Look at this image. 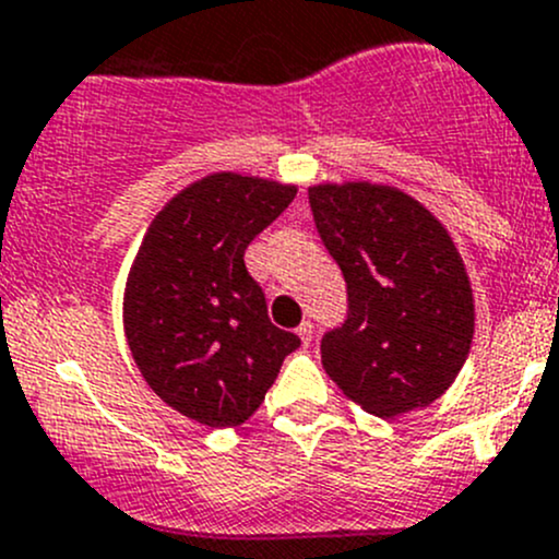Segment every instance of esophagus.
<instances>
[{
    "label": "esophagus",
    "instance_id": "34e87169",
    "mask_svg": "<svg viewBox=\"0 0 559 559\" xmlns=\"http://www.w3.org/2000/svg\"><path fill=\"white\" fill-rule=\"evenodd\" d=\"M296 334H298V340H301V345L307 347L309 342H312V323H309V320H304V323L296 329Z\"/></svg>",
    "mask_w": 559,
    "mask_h": 559
}]
</instances>
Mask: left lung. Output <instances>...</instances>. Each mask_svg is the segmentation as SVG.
Segmentation results:
<instances>
[{
  "mask_svg": "<svg viewBox=\"0 0 559 559\" xmlns=\"http://www.w3.org/2000/svg\"><path fill=\"white\" fill-rule=\"evenodd\" d=\"M325 250L347 282V320L320 358L347 400L394 418L443 396L465 367L475 298L445 225L400 187L325 181L309 187Z\"/></svg>",
  "mask_w": 559,
  "mask_h": 559,
  "instance_id": "left-lung-1",
  "label": "left lung"
}]
</instances>
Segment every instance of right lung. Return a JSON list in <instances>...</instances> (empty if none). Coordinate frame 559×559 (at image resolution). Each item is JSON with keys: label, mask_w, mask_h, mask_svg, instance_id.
Returning a JSON list of instances; mask_svg holds the SVG:
<instances>
[{"label": "right lung", "mask_w": 559, "mask_h": 559, "mask_svg": "<svg viewBox=\"0 0 559 559\" xmlns=\"http://www.w3.org/2000/svg\"><path fill=\"white\" fill-rule=\"evenodd\" d=\"M296 185L219 170L176 192L143 236L124 285V336L148 389L212 429L239 427L266 400L296 334L269 320L245 250Z\"/></svg>", "instance_id": "add662e5"}]
</instances>
